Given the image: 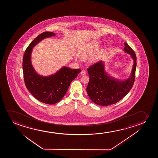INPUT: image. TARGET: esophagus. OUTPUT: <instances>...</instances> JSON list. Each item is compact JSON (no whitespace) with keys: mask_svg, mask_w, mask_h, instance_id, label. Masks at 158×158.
Returning a JSON list of instances; mask_svg holds the SVG:
<instances>
[{"mask_svg":"<svg viewBox=\"0 0 158 158\" xmlns=\"http://www.w3.org/2000/svg\"><path fill=\"white\" fill-rule=\"evenodd\" d=\"M80 74H81V75H83V76H84V75H85L86 74V71H85V70H82L81 71V72H80Z\"/></svg>","mask_w":158,"mask_h":158,"instance_id":"34e87169","label":"esophagus"}]
</instances>
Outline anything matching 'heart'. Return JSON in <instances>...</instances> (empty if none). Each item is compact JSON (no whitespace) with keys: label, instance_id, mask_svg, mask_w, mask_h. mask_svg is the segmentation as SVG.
<instances>
[{"label":"heart","instance_id":"1","mask_svg":"<svg viewBox=\"0 0 158 158\" xmlns=\"http://www.w3.org/2000/svg\"><path fill=\"white\" fill-rule=\"evenodd\" d=\"M98 48L97 43H92L85 46L79 50V53L84 58H88L92 56Z\"/></svg>","mask_w":158,"mask_h":158}]
</instances>
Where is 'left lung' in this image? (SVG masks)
<instances>
[{
	"instance_id": "1",
	"label": "left lung",
	"mask_w": 158,
	"mask_h": 158,
	"mask_svg": "<svg viewBox=\"0 0 158 158\" xmlns=\"http://www.w3.org/2000/svg\"><path fill=\"white\" fill-rule=\"evenodd\" d=\"M123 51L133 60L131 76L125 80L115 79L105 71L104 61L100 60L87 69L89 81L87 92L91 100L98 105L108 106L115 104L127 95L134 84L136 56L132 48L125 43Z\"/></svg>"
}]
</instances>
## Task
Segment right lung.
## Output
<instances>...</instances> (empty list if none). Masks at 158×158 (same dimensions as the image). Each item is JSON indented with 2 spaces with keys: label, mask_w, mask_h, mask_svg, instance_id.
<instances>
[{
  "label": "right lung",
  "mask_w": 158,
  "mask_h": 158,
  "mask_svg": "<svg viewBox=\"0 0 158 158\" xmlns=\"http://www.w3.org/2000/svg\"><path fill=\"white\" fill-rule=\"evenodd\" d=\"M52 32H45L35 38L26 48L23 59V70L26 88L38 100L45 104H56L67 92L71 82L81 72L63 66L56 73L48 76L37 73L31 63L33 48L46 38L55 36Z\"/></svg>",
  "instance_id": "add662e5"
}]
</instances>
